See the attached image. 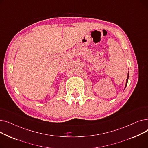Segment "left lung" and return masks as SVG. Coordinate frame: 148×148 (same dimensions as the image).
I'll list each match as a JSON object with an SVG mask.
<instances>
[{"instance_id": "left-lung-1", "label": "left lung", "mask_w": 148, "mask_h": 148, "mask_svg": "<svg viewBox=\"0 0 148 148\" xmlns=\"http://www.w3.org/2000/svg\"><path fill=\"white\" fill-rule=\"evenodd\" d=\"M128 77H129V72H128V76H127V82H126V84H125V88H124V89H125V88H126V86H127V83H128Z\"/></svg>"}]
</instances>
